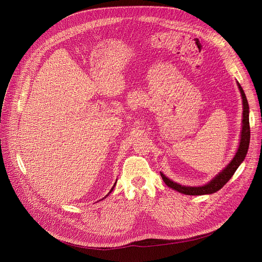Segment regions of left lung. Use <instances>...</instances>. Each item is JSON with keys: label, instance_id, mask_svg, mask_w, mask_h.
I'll use <instances>...</instances> for the list:
<instances>
[{"label": "left lung", "instance_id": "1", "mask_svg": "<svg viewBox=\"0 0 262 262\" xmlns=\"http://www.w3.org/2000/svg\"><path fill=\"white\" fill-rule=\"evenodd\" d=\"M238 89L242 94L243 98V105H244V112H243V128H242V135H241V142L238 149L233 157L232 161L225 167L224 170H222L214 180H212L207 185L201 186V187H186L182 186L180 184L173 183L168 178H166L163 173H160L164 183L174 189L176 191H179L181 193L187 194V195H204V194H212L217 191H219L223 186L232 178L235 170L238 168L239 164L244 161L245 157L247 155L249 143H250V123H249V104L246 98V95L241 86V84L237 82Z\"/></svg>", "mask_w": 262, "mask_h": 262}]
</instances>
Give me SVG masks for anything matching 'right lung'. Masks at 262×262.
<instances>
[{"instance_id": "right-lung-1", "label": "right lung", "mask_w": 262, "mask_h": 262, "mask_svg": "<svg viewBox=\"0 0 262 262\" xmlns=\"http://www.w3.org/2000/svg\"><path fill=\"white\" fill-rule=\"evenodd\" d=\"M115 186H116V184H115V185H114V187H113V188H112V190H111V191H110V193H112V192H113V190H114V188H115ZM110 193H108V194H110ZM108 194H107V195H106V196H108ZM106 196H105V197H104V198H106Z\"/></svg>"}]
</instances>
